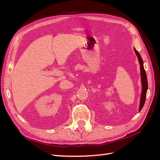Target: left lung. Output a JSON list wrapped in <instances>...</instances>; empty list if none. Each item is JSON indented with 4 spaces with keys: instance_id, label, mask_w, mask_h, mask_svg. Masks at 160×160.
<instances>
[{
    "instance_id": "1",
    "label": "left lung",
    "mask_w": 160,
    "mask_h": 160,
    "mask_svg": "<svg viewBox=\"0 0 160 160\" xmlns=\"http://www.w3.org/2000/svg\"><path fill=\"white\" fill-rule=\"evenodd\" d=\"M135 52L136 53L138 56V60L140 64V69H141V76H142V95H141V100H140V106H139V109L140 111L143 108V105L145 104V101H146V94H147V90H148V79H147V75L146 71L144 69V67L143 65V60L141 57V55H139L138 51L135 49Z\"/></svg>"
}]
</instances>
